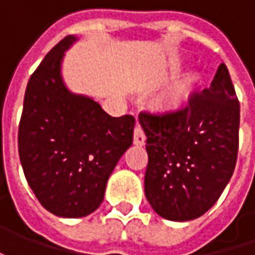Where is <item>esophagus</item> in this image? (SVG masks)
I'll list each match as a JSON object with an SVG mask.
<instances>
[{
    "label": "esophagus",
    "instance_id": "esophagus-1",
    "mask_svg": "<svg viewBox=\"0 0 255 255\" xmlns=\"http://www.w3.org/2000/svg\"><path fill=\"white\" fill-rule=\"evenodd\" d=\"M146 142V134L143 132V129L137 125L136 128H134V132H133V143L136 144V146H143Z\"/></svg>",
    "mask_w": 255,
    "mask_h": 255
}]
</instances>
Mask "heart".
I'll list each match as a JSON object with an SVG mask.
<instances>
[{
  "label": "heart",
  "mask_w": 255,
  "mask_h": 255,
  "mask_svg": "<svg viewBox=\"0 0 255 255\" xmlns=\"http://www.w3.org/2000/svg\"><path fill=\"white\" fill-rule=\"evenodd\" d=\"M196 84V76H189L183 84L176 86L167 98V102L170 103L171 106H180L184 102H187V99L190 98L191 89L193 85Z\"/></svg>",
  "instance_id": "obj_1"
}]
</instances>
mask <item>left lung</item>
<instances>
[{"mask_svg": "<svg viewBox=\"0 0 255 255\" xmlns=\"http://www.w3.org/2000/svg\"><path fill=\"white\" fill-rule=\"evenodd\" d=\"M149 163L144 194L163 219L203 216L230 181L239 153L240 103L229 69L221 64L210 88L167 113L142 112Z\"/></svg>", "mask_w": 255, "mask_h": 255, "instance_id": "1", "label": "left lung"}]
</instances>
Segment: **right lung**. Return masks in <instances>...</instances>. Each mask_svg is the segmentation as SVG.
<instances>
[{"instance_id": "add662e5", "label": "right lung", "mask_w": 255, "mask_h": 255, "mask_svg": "<svg viewBox=\"0 0 255 255\" xmlns=\"http://www.w3.org/2000/svg\"><path fill=\"white\" fill-rule=\"evenodd\" d=\"M68 35L46 54L26 85L18 152L36 199L55 216L78 219L96 210L106 183L133 142L134 118H113L92 98L71 92L61 74Z\"/></svg>"}]
</instances>
